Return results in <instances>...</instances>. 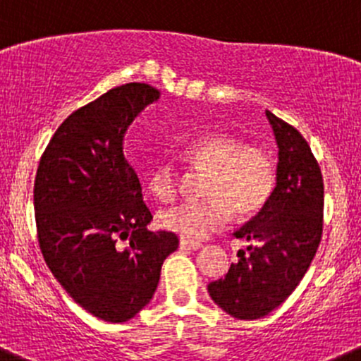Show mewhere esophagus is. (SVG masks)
Masks as SVG:
<instances>
[{
    "mask_svg": "<svg viewBox=\"0 0 361 361\" xmlns=\"http://www.w3.org/2000/svg\"><path fill=\"white\" fill-rule=\"evenodd\" d=\"M180 247L181 248H188V250H197V248L202 247V243H201V241H190V240H185V238H181Z\"/></svg>",
    "mask_w": 361,
    "mask_h": 361,
    "instance_id": "obj_1",
    "label": "esophagus"
}]
</instances>
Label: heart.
<instances>
[{
	"label": "heart",
	"instance_id": "heart-1",
	"mask_svg": "<svg viewBox=\"0 0 361 361\" xmlns=\"http://www.w3.org/2000/svg\"><path fill=\"white\" fill-rule=\"evenodd\" d=\"M181 157L194 169L206 171L202 201L180 202L160 213V226L185 240H201L222 229L236 212L255 215L277 185L274 157L257 145H243L234 135L216 134L181 146ZM180 173L171 162H157L146 180L149 194L167 202L180 192Z\"/></svg>",
	"mask_w": 361,
	"mask_h": 361
}]
</instances>
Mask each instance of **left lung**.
Wrapping results in <instances>:
<instances>
[{
	"mask_svg": "<svg viewBox=\"0 0 361 361\" xmlns=\"http://www.w3.org/2000/svg\"><path fill=\"white\" fill-rule=\"evenodd\" d=\"M279 145L277 187L264 208L234 233L252 241L226 277L208 284L213 302L236 319H259L284 303L307 274L323 236L324 185L309 142L266 111Z\"/></svg>",
	"mask_w": 361,
	"mask_h": 361,
	"instance_id": "obj_1",
	"label": "left lung"
}]
</instances>
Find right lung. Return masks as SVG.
<instances>
[{"instance_id": "obj_1", "label": "right lung", "mask_w": 361, "mask_h": 361, "mask_svg": "<svg viewBox=\"0 0 361 361\" xmlns=\"http://www.w3.org/2000/svg\"><path fill=\"white\" fill-rule=\"evenodd\" d=\"M159 99L128 82L73 111L42 153L35 176L40 252L61 288L107 323L132 319L149 303L176 234L146 229L152 212L123 157L134 118Z\"/></svg>"}]
</instances>
